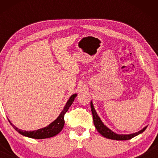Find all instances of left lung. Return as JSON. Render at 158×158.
<instances>
[{
	"label": "left lung",
	"mask_w": 158,
	"mask_h": 158,
	"mask_svg": "<svg viewBox=\"0 0 158 158\" xmlns=\"http://www.w3.org/2000/svg\"><path fill=\"white\" fill-rule=\"evenodd\" d=\"M90 108H91V111L93 114V118H94V124L96 127L97 131L101 134V135L106 138L111 139H115V140H128L133 138L135 136H137L139 134L143 132V131L147 129V127H144L139 131L136 133L130 134V135H118V134L114 133L112 131L111 129H109L106 125L103 124L102 121L101 120L100 117H99L98 114H97L96 110L94 109V105H93L92 101H90Z\"/></svg>",
	"instance_id": "obj_1"
}]
</instances>
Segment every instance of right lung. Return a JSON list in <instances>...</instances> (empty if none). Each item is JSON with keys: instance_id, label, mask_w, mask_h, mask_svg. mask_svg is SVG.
Listing matches in <instances>:
<instances>
[{"instance_id": "add662e5", "label": "right lung", "mask_w": 158, "mask_h": 158, "mask_svg": "<svg viewBox=\"0 0 158 158\" xmlns=\"http://www.w3.org/2000/svg\"><path fill=\"white\" fill-rule=\"evenodd\" d=\"M77 96V94H73L70 97L68 102L64 106L63 110H62L61 113H60V116L57 118V119H55L53 122H52L50 124H49L48 126L46 127H44L42 129H37V130L34 131H23L21 129H19L17 128L16 127H15L14 124H12V123L8 120V122L10 123V124L12 125V127L15 129V130L18 131L19 133H20L21 135H22L25 137H28L30 138H33V139H45V138H49L52 137L54 136L57 135L58 133H60L62 131V128H63L64 124V114L72 103L75 100V98Z\"/></svg>"}]
</instances>
